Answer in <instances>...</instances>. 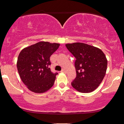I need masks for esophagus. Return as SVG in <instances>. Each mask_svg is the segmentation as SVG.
Wrapping results in <instances>:
<instances>
[{
    "instance_id": "esophagus-1",
    "label": "esophagus",
    "mask_w": 124,
    "mask_h": 124,
    "mask_svg": "<svg viewBox=\"0 0 124 124\" xmlns=\"http://www.w3.org/2000/svg\"><path fill=\"white\" fill-rule=\"evenodd\" d=\"M61 72H62V73H66V70H64V69H63V70H62Z\"/></svg>"
}]
</instances>
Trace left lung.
<instances>
[{
	"mask_svg": "<svg viewBox=\"0 0 124 124\" xmlns=\"http://www.w3.org/2000/svg\"><path fill=\"white\" fill-rule=\"evenodd\" d=\"M66 46L76 58L77 76L71 83L78 91L89 93L97 88L106 75L107 60L101 50L81 43L67 44Z\"/></svg>",
	"mask_w": 124,
	"mask_h": 124,
	"instance_id": "8db88e82",
	"label": "left lung"
}]
</instances>
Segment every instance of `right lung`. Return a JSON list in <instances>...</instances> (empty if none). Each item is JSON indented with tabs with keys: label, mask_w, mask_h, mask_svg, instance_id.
<instances>
[{
	"label": "right lung",
	"mask_w": 124,
	"mask_h": 124,
	"mask_svg": "<svg viewBox=\"0 0 124 124\" xmlns=\"http://www.w3.org/2000/svg\"><path fill=\"white\" fill-rule=\"evenodd\" d=\"M60 45L40 41L20 52L17 68L23 83L31 91L43 93L53 86L58 73H52L49 68L50 57Z\"/></svg>",
	"instance_id": "right-lung-1"
}]
</instances>
